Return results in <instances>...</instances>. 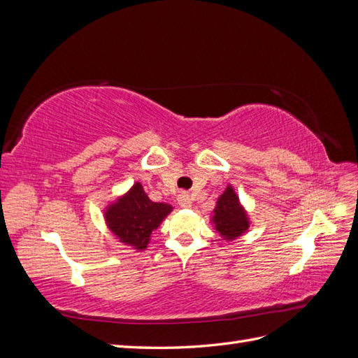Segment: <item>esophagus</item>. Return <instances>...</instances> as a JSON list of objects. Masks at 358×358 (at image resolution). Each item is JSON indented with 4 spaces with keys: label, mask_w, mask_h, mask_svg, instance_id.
I'll use <instances>...</instances> for the list:
<instances>
[{
    "label": "esophagus",
    "mask_w": 358,
    "mask_h": 358,
    "mask_svg": "<svg viewBox=\"0 0 358 358\" xmlns=\"http://www.w3.org/2000/svg\"><path fill=\"white\" fill-rule=\"evenodd\" d=\"M178 201H179L182 208H189V206L192 204V197L187 192H180L179 197H178Z\"/></svg>",
    "instance_id": "obj_1"
}]
</instances>
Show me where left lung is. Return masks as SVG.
Here are the masks:
<instances>
[{
  "instance_id": "1",
  "label": "left lung",
  "mask_w": 358,
  "mask_h": 358,
  "mask_svg": "<svg viewBox=\"0 0 358 358\" xmlns=\"http://www.w3.org/2000/svg\"><path fill=\"white\" fill-rule=\"evenodd\" d=\"M213 222L216 231L224 237V241H233L248 230V216L231 187H227L222 196L216 201Z\"/></svg>"
}]
</instances>
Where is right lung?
I'll return each instance as SVG.
<instances>
[{
	"mask_svg": "<svg viewBox=\"0 0 358 358\" xmlns=\"http://www.w3.org/2000/svg\"><path fill=\"white\" fill-rule=\"evenodd\" d=\"M170 212V204L149 200L143 187L136 183L127 196L106 210V221L119 241L136 249H145L150 234Z\"/></svg>",
	"mask_w": 358,
	"mask_h": 358,
	"instance_id": "right-lung-1",
	"label": "right lung"
}]
</instances>
